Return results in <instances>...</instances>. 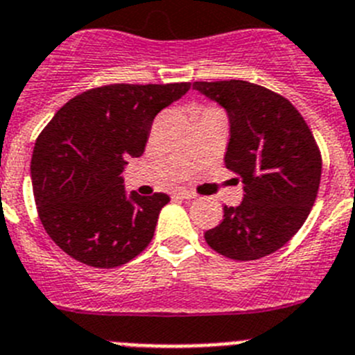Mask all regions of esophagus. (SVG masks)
I'll use <instances>...</instances> for the list:
<instances>
[{"label":"esophagus","instance_id":"1","mask_svg":"<svg viewBox=\"0 0 355 355\" xmlns=\"http://www.w3.org/2000/svg\"><path fill=\"white\" fill-rule=\"evenodd\" d=\"M175 196L178 197H181V199H187V200H190V199H196V193L193 192H188V190H178V192H175Z\"/></svg>","mask_w":355,"mask_h":355}]
</instances>
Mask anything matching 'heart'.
<instances>
[{"mask_svg": "<svg viewBox=\"0 0 355 355\" xmlns=\"http://www.w3.org/2000/svg\"><path fill=\"white\" fill-rule=\"evenodd\" d=\"M205 112H209V110H205Z\"/></svg>", "mask_w": 355, "mask_h": 355, "instance_id": "b5f03b06", "label": "heart"}]
</instances>
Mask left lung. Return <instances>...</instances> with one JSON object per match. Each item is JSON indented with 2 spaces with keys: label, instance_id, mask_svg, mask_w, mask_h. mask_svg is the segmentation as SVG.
Returning a JSON list of instances; mask_svg holds the SVG:
<instances>
[{
  "label": "left lung",
  "instance_id": "8db88e82",
  "mask_svg": "<svg viewBox=\"0 0 355 355\" xmlns=\"http://www.w3.org/2000/svg\"><path fill=\"white\" fill-rule=\"evenodd\" d=\"M193 89L227 112L224 162L243 183L241 205L206 231L225 258L252 261L288 243L315 205L322 156L299 110L283 96L249 81H196Z\"/></svg>",
  "mask_w": 355,
  "mask_h": 355
}]
</instances>
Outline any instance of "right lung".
Wrapping results in <instances>:
<instances>
[{
	"mask_svg": "<svg viewBox=\"0 0 355 355\" xmlns=\"http://www.w3.org/2000/svg\"><path fill=\"white\" fill-rule=\"evenodd\" d=\"M190 83L105 85L65 103L37 139L31 184L46 233L83 265L114 268L155 236L167 193H126V158L146 149L156 115Z\"/></svg>",
	"mask_w": 355,
	"mask_h": 355,
	"instance_id": "obj_1",
	"label": "right lung"
}]
</instances>
